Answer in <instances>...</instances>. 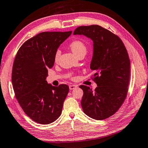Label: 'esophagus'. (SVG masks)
Wrapping results in <instances>:
<instances>
[{
  "mask_svg": "<svg viewBox=\"0 0 148 148\" xmlns=\"http://www.w3.org/2000/svg\"><path fill=\"white\" fill-rule=\"evenodd\" d=\"M69 89L70 90H73V89H75L77 88V85H75V84H71L69 85Z\"/></svg>",
  "mask_w": 148,
  "mask_h": 148,
  "instance_id": "esophagus-1",
  "label": "esophagus"
}]
</instances>
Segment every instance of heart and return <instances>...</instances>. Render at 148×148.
<instances>
[{"label":"heart","mask_w":148,"mask_h":148,"mask_svg":"<svg viewBox=\"0 0 148 148\" xmlns=\"http://www.w3.org/2000/svg\"><path fill=\"white\" fill-rule=\"evenodd\" d=\"M70 47H71V51L77 56H78L81 54L86 53V47L84 45V43L82 41L80 40H75L72 41L70 44ZM60 55V51L57 50L54 54V60L57 61L59 58Z\"/></svg>","instance_id":"heart-1"}]
</instances>
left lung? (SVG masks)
<instances>
[{"label": "left lung", "instance_id": "left-lung-1", "mask_svg": "<svg viewBox=\"0 0 148 148\" xmlns=\"http://www.w3.org/2000/svg\"><path fill=\"white\" fill-rule=\"evenodd\" d=\"M74 35H84L94 43L90 69L95 71L94 91L81 85V105L89 117L102 120L117 112L125 101L130 78V60L121 39L99 25L81 26Z\"/></svg>", "mask_w": 148, "mask_h": 148}]
</instances>
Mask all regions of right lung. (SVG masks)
<instances>
[{"mask_svg":"<svg viewBox=\"0 0 148 148\" xmlns=\"http://www.w3.org/2000/svg\"><path fill=\"white\" fill-rule=\"evenodd\" d=\"M71 32H41L26 41L15 56L12 75L15 97L26 114L38 123H53L61 115L69 86H53L45 80L56 51Z\"/></svg>","mask_w":148,"mask_h":148,"instance_id":"add662e5","label":"right lung"}]
</instances>
